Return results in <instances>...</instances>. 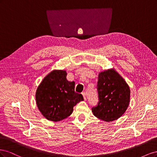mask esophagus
<instances>
[{
  "label": "esophagus",
  "mask_w": 157,
  "mask_h": 157,
  "mask_svg": "<svg viewBox=\"0 0 157 157\" xmlns=\"http://www.w3.org/2000/svg\"><path fill=\"white\" fill-rule=\"evenodd\" d=\"M82 96H83V97H84V100H86V94L85 93V92H83V93H82Z\"/></svg>",
  "instance_id": "esophagus-1"
}]
</instances>
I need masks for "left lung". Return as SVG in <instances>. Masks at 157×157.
Wrapping results in <instances>:
<instances>
[{"mask_svg":"<svg viewBox=\"0 0 157 157\" xmlns=\"http://www.w3.org/2000/svg\"><path fill=\"white\" fill-rule=\"evenodd\" d=\"M99 101L92 108L94 116L103 121L118 119L129 105V86L115 70L99 73L97 85Z\"/></svg>","mask_w":157,"mask_h":157,"instance_id":"1","label":"left lung"}]
</instances>
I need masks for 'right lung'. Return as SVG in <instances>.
<instances>
[{"instance_id": "obj_1", "label": "right lung", "mask_w": 157, "mask_h": 157, "mask_svg": "<svg viewBox=\"0 0 157 157\" xmlns=\"http://www.w3.org/2000/svg\"><path fill=\"white\" fill-rule=\"evenodd\" d=\"M65 71H52L42 80L36 92L38 108L45 118L58 122L73 111V107L84 100L82 94L75 92V82L66 78Z\"/></svg>"}]
</instances>
